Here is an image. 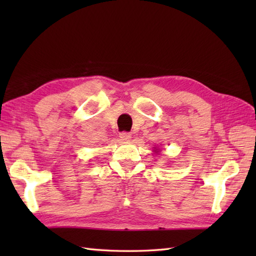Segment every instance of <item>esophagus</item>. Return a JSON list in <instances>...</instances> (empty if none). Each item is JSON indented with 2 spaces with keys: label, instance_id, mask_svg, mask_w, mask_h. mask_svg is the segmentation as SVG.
<instances>
[{
  "label": "esophagus",
  "instance_id": "obj_1",
  "mask_svg": "<svg viewBox=\"0 0 256 256\" xmlns=\"http://www.w3.org/2000/svg\"><path fill=\"white\" fill-rule=\"evenodd\" d=\"M120 138H121L122 140H125V142H128V140L132 138V134L128 133V132H122V133H120Z\"/></svg>",
  "mask_w": 256,
  "mask_h": 256
}]
</instances>
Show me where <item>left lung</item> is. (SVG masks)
I'll return each mask as SVG.
<instances>
[{
    "label": "left lung",
    "mask_w": 256,
    "mask_h": 256,
    "mask_svg": "<svg viewBox=\"0 0 256 256\" xmlns=\"http://www.w3.org/2000/svg\"><path fill=\"white\" fill-rule=\"evenodd\" d=\"M155 152H156V150H155Z\"/></svg>",
    "instance_id": "obj_1"
}]
</instances>
